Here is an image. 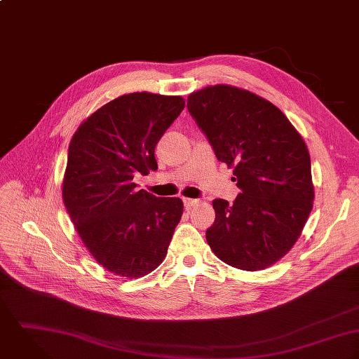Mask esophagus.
Returning <instances> with one entry per match:
<instances>
[{
	"label": "esophagus",
	"instance_id": "esophagus-1",
	"mask_svg": "<svg viewBox=\"0 0 359 359\" xmlns=\"http://www.w3.org/2000/svg\"><path fill=\"white\" fill-rule=\"evenodd\" d=\"M183 203H184L186 210H191V208L196 207L200 201H198V200H194V198H183Z\"/></svg>",
	"mask_w": 359,
	"mask_h": 359
}]
</instances>
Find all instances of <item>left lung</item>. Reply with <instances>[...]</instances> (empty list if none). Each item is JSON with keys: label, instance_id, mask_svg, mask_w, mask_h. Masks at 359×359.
Wrapping results in <instances>:
<instances>
[{"label": "left lung", "instance_id": "obj_1", "mask_svg": "<svg viewBox=\"0 0 359 359\" xmlns=\"http://www.w3.org/2000/svg\"><path fill=\"white\" fill-rule=\"evenodd\" d=\"M216 158L233 168L241 193L212 201L207 241L224 264L243 271L272 266L297 243L313 205L311 156L286 115L268 100L229 84L187 98Z\"/></svg>", "mask_w": 359, "mask_h": 359}]
</instances>
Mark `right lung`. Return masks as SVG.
<instances>
[{"instance_id":"1","label":"right lung","mask_w":359,"mask_h":359,"mask_svg":"<svg viewBox=\"0 0 359 359\" xmlns=\"http://www.w3.org/2000/svg\"><path fill=\"white\" fill-rule=\"evenodd\" d=\"M183 108L180 95L130 93L73 135L64 204L88 252L116 276L139 279L156 269L183 215L180 198H158L133 182L158 169L155 145Z\"/></svg>"}]
</instances>
